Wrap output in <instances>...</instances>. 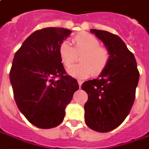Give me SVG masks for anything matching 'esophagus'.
Masks as SVG:
<instances>
[{
  "label": "esophagus",
  "mask_w": 149,
  "mask_h": 149,
  "mask_svg": "<svg viewBox=\"0 0 149 149\" xmlns=\"http://www.w3.org/2000/svg\"><path fill=\"white\" fill-rule=\"evenodd\" d=\"M77 82H78V84H79V86H80V87H81V84H83V81H82V80H78Z\"/></svg>",
  "instance_id": "esophagus-1"
}]
</instances>
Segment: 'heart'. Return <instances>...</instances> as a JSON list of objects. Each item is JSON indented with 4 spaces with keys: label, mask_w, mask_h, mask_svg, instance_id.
I'll return each mask as SVG.
<instances>
[{
    "label": "heart",
    "mask_w": 149,
    "mask_h": 149,
    "mask_svg": "<svg viewBox=\"0 0 149 149\" xmlns=\"http://www.w3.org/2000/svg\"><path fill=\"white\" fill-rule=\"evenodd\" d=\"M73 47L64 41L58 47L59 58L63 65L68 68L77 61L80 54L78 65L71 66L67 72L73 77L84 79L93 74L99 76L105 70L110 61V52L100 45V41L88 32H80L72 38Z\"/></svg>",
    "instance_id": "obj_1"
}]
</instances>
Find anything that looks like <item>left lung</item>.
Returning <instances> with one entry per match:
<instances>
[{"label": "left lung", "mask_w": 149, "mask_h": 149, "mask_svg": "<svg viewBox=\"0 0 149 149\" xmlns=\"http://www.w3.org/2000/svg\"><path fill=\"white\" fill-rule=\"evenodd\" d=\"M110 52V61L99 78L84 82L81 88L88 95L84 104L86 125L100 133L119 126L135 100L139 71L133 53L118 35L91 29Z\"/></svg>", "instance_id": "obj_1"}]
</instances>
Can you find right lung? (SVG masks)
Instances as JSON below:
<instances>
[{
	"label": "right lung",
	"mask_w": 149,
	"mask_h": 149,
	"mask_svg": "<svg viewBox=\"0 0 149 149\" xmlns=\"http://www.w3.org/2000/svg\"><path fill=\"white\" fill-rule=\"evenodd\" d=\"M71 32L62 27L35 31L13 58L9 78L16 105L36 127L60 125L66 107L79 88L77 80L66 74L58 54L60 44Z\"/></svg>",
	"instance_id": "obj_1"
}]
</instances>
